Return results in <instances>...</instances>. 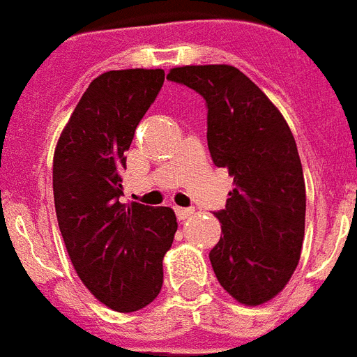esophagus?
I'll return each mask as SVG.
<instances>
[{"label":"esophagus","instance_id":"34e87169","mask_svg":"<svg viewBox=\"0 0 357 357\" xmlns=\"http://www.w3.org/2000/svg\"><path fill=\"white\" fill-rule=\"evenodd\" d=\"M194 208L192 207H176V216L179 220H187L188 216H192Z\"/></svg>","mask_w":357,"mask_h":357}]
</instances>
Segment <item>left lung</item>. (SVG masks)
Instances as JSON below:
<instances>
[{"instance_id": "obj_1", "label": "left lung", "mask_w": 357, "mask_h": 357, "mask_svg": "<svg viewBox=\"0 0 357 357\" xmlns=\"http://www.w3.org/2000/svg\"><path fill=\"white\" fill-rule=\"evenodd\" d=\"M169 80L205 98L213 163L234 188L214 216L222 238L208 253L214 275L242 304L268 303L301 259L306 188L288 123L262 89L233 66L174 68Z\"/></svg>"}]
</instances>
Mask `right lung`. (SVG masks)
<instances>
[{
  "instance_id": "1",
  "label": "right lung",
  "mask_w": 357,
  "mask_h": 357,
  "mask_svg": "<svg viewBox=\"0 0 357 357\" xmlns=\"http://www.w3.org/2000/svg\"><path fill=\"white\" fill-rule=\"evenodd\" d=\"M163 82V69L102 73L89 84L54 150V208L69 259L86 288L123 314L159 295L163 257L178 231L170 207L119 202L124 152Z\"/></svg>"
}]
</instances>
